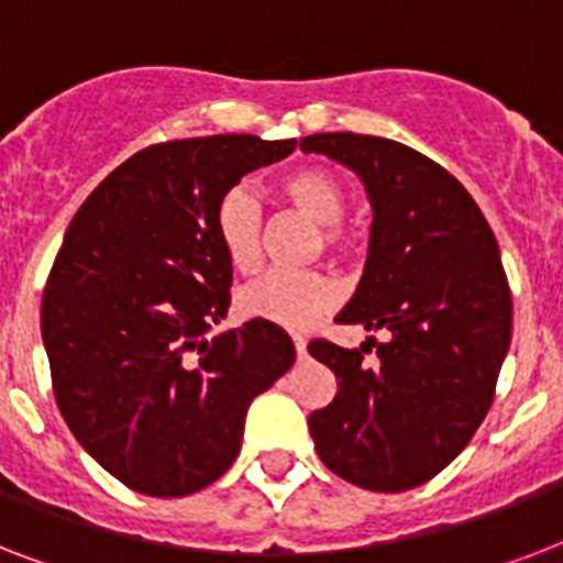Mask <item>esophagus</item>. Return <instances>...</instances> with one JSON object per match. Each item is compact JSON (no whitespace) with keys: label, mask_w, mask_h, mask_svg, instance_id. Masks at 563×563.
<instances>
[{"label":"esophagus","mask_w":563,"mask_h":563,"mask_svg":"<svg viewBox=\"0 0 563 563\" xmlns=\"http://www.w3.org/2000/svg\"><path fill=\"white\" fill-rule=\"evenodd\" d=\"M295 353H298V360L307 356V339L303 335H295Z\"/></svg>","instance_id":"obj_1"}]
</instances>
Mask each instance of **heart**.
I'll use <instances>...</instances> for the list:
<instances>
[{"mask_svg":"<svg viewBox=\"0 0 563 563\" xmlns=\"http://www.w3.org/2000/svg\"><path fill=\"white\" fill-rule=\"evenodd\" d=\"M280 198L324 224V245L344 247L347 233L335 221L344 216V192L327 169H291L277 180ZM260 203L247 187H230L212 210V230L221 251L236 272H254L260 263ZM342 289L321 272H268L245 283L236 295L242 318L265 324L303 330L339 303Z\"/></svg>","mask_w":563,"mask_h":563,"instance_id":"1","label":"heart"}]
</instances>
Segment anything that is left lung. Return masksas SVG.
<instances>
[{"mask_svg": "<svg viewBox=\"0 0 563 563\" xmlns=\"http://www.w3.org/2000/svg\"><path fill=\"white\" fill-rule=\"evenodd\" d=\"M362 178L374 207L365 274L335 321L385 330L362 347L312 339L339 394L309 415L321 462L365 490H409L462 453L494 402L511 344L497 239L459 180L409 145L365 134H312ZM377 347L374 369L364 353Z\"/></svg>", "mask_w": 563, "mask_h": 563, "instance_id": "left-lung-1", "label": "left lung"}]
</instances>
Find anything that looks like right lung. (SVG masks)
<instances>
[{"label":"right lung","instance_id":"1","mask_svg":"<svg viewBox=\"0 0 563 563\" xmlns=\"http://www.w3.org/2000/svg\"><path fill=\"white\" fill-rule=\"evenodd\" d=\"M295 140L219 134L148 145L66 228L40 327L66 427L131 490L187 497L236 462L245 411L295 362L265 321L216 335L233 268L212 210Z\"/></svg>","mask_w":563,"mask_h":563}]
</instances>
